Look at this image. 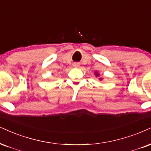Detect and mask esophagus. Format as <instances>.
I'll list each match as a JSON object with an SVG mask.
<instances>
[{
    "instance_id": "obj_1",
    "label": "esophagus",
    "mask_w": 151,
    "mask_h": 151,
    "mask_svg": "<svg viewBox=\"0 0 151 151\" xmlns=\"http://www.w3.org/2000/svg\"><path fill=\"white\" fill-rule=\"evenodd\" d=\"M73 66H74V67L78 66V64H77V63H74V64H73Z\"/></svg>"
}]
</instances>
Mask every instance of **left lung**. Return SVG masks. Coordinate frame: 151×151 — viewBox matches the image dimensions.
<instances>
[{"label":"left lung","mask_w":151,"mask_h":151,"mask_svg":"<svg viewBox=\"0 0 151 151\" xmlns=\"http://www.w3.org/2000/svg\"><path fill=\"white\" fill-rule=\"evenodd\" d=\"M95 73H96V76H99V73H96V72Z\"/></svg>","instance_id":"8db88e82"}]
</instances>
